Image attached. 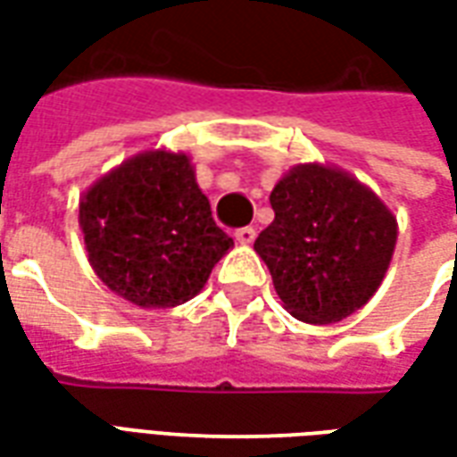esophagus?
<instances>
[{
	"label": "esophagus",
	"instance_id": "34e87169",
	"mask_svg": "<svg viewBox=\"0 0 457 457\" xmlns=\"http://www.w3.org/2000/svg\"><path fill=\"white\" fill-rule=\"evenodd\" d=\"M254 237H257V229L254 228H239L237 232H235V239H237L239 245H252Z\"/></svg>",
	"mask_w": 457,
	"mask_h": 457
}]
</instances>
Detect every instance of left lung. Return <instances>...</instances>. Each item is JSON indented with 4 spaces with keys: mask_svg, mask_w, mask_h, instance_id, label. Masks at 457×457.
I'll use <instances>...</instances> for the list:
<instances>
[{
    "mask_svg": "<svg viewBox=\"0 0 457 457\" xmlns=\"http://www.w3.org/2000/svg\"><path fill=\"white\" fill-rule=\"evenodd\" d=\"M274 222L254 249L288 313L337 323L382 284L396 245V218L350 173L298 163L271 190Z\"/></svg>",
    "mask_w": 457,
    "mask_h": 457,
    "instance_id": "left-lung-1",
    "label": "left lung"
}]
</instances>
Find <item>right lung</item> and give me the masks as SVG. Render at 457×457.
Segmentation results:
<instances>
[{"instance_id": "1", "label": "right lung", "mask_w": 457, "mask_h": 457, "mask_svg": "<svg viewBox=\"0 0 457 457\" xmlns=\"http://www.w3.org/2000/svg\"><path fill=\"white\" fill-rule=\"evenodd\" d=\"M80 229L95 274L139 308H173L198 296L235 245L212 220L186 154L131 156L80 198Z\"/></svg>"}]
</instances>
